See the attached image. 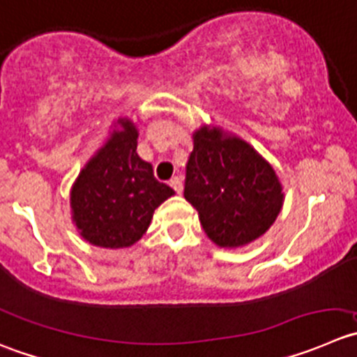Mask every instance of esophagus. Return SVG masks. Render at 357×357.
Listing matches in <instances>:
<instances>
[{"instance_id":"esophagus-1","label":"esophagus","mask_w":357,"mask_h":357,"mask_svg":"<svg viewBox=\"0 0 357 357\" xmlns=\"http://www.w3.org/2000/svg\"><path fill=\"white\" fill-rule=\"evenodd\" d=\"M169 185H171L172 188H174L176 194H181V192H183V181H181V178H178V176H174V178H171V181H169Z\"/></svg>"}]
</instances>
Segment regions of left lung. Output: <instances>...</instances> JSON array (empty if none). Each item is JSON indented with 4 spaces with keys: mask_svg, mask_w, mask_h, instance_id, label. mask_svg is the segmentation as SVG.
Here are the masks:
<instances>
[{
    "mask_svg": "<svg viewBox=\"0 0 357 357\" xmlns=\"http://www.w3.org/2000/svg\"><path fill=\"white\" fill-rule=\"evenodd\" d=\"M185 199L215 245L236 248L271 227L284 192L275 169L248 142L204 125L194 132Z\"/></svg>",
    "mask_w": 357,
    "mask_h": 357,
    "instance_id": "obj_1",
    "label": "left lung"
}]
</instances>
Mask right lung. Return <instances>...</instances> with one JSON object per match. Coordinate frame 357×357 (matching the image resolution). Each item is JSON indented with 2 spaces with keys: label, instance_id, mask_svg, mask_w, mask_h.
I'll use <instances>...</instances> for the list:
<instances>
[{
  "label": "right lung",
  "instance_id": "add662e5",
  "mask_svg": "<svg viewBox=\"0 0 357 357\" xmlns=\"http://www.w3.org/2000/svg\"><path fill=\"white\" fill-rule=\"evenodd\" d=\"M70 192L72 220L79 234L102 248H126L148 231L153 213L174 190L153 176L151 163L137 155L139 132L119 118Z\"/></svg>",
  "mask_w": 357,
  "mask_h": 357
}]
</instances>
